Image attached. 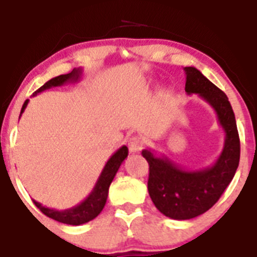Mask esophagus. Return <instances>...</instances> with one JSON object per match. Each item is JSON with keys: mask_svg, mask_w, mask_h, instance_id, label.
<instances>
[{"mask_svg": "<svg viewBox=\"0 0 257 257\" xmlns=\"http://www.w3.org/2000/svg\"><path fill=\"white\" fill-rule=\"evenodd\" d=\"M145 145H146V141L143 140L142 137L134 136V137H132L128 142L129 151L133 152V154H136V152H140L141 150L145 147Z\"/></svg>", "mask_w": 257, "mask_h": 257, "instance_id": "esophagus-1", "label": "esophagus"}]
</instances>
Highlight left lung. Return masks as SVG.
Here are the masks:
<instances>
[{
  "label": "left lung",
  "mask_w": 257,
  "mask_h": 257,
  "mask_svg": "<svg viewBox=\"0 0 257 257\" xmlns=\"http://www.w3.org/2000/svg\"><path fill=\"white\" fill-rule=\"evenodd\" d=\"M184 71L187 94H198L214 108L225 141L216 161L196 170L182 168L165 155L156 156L151 150L142 151L150 165V197L161 214L175 220L196 218L218 202L234 177L241 154L234 112L226 94L198 69L187 66Z\"/></svg>",
  "instance_id": "left-lung-1"
}]
</instances>
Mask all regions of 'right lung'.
Wrapping results in <instances>:
<instances>
[{"label": "right lung", "instance_id": "1", "mask_svg": "<svg viewBox=\"0 0 257 257\" xmlns=\"http://www.w3.org/2000/svg\"><path fill=\"white\" fill-rule=\"evenodd\" d=\"M80 75H82V69H73L71 73L62 74V75L55 77L52 78V79L48 80V82H46L41 88L37 89L34 94L41 93V92L52 88V87H60V85H64L66 84V83L78 82ZM28 102H29V100L25 101L24 105H23L22 111H20V116H22V114L24 112ZM126 156H128V147H126V146H121V147L108 159L106 165L103 166L102 172H101L100 177L97 179L96 184H94L91 193L87 196L85 200H83L82 202L78 203L77 206L70 207V209L66 210H55L50 209V207L42 206L41 203L33 200L34 205H36L46 216H48V218L54 219V220L56 221H60V223L69 224V225H80V224L88 223V221L93 220V219L96 218V216H98V214L102 211L103 206H105L106 203V200H107L108 187L111 184L112 179H114V177L116 175L120 165L123 164V161L125 160Z\"/></svg>", "mask_w": 257, "mask_h": 257}]
</instances>
